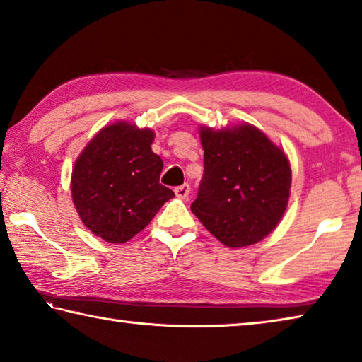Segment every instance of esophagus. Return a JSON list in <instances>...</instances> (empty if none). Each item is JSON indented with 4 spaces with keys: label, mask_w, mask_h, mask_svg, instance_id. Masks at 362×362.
<instances>
[{
    "label": "esophagus",
    "mask_w": 362,
    "mask_h": 362,
    "mask_svg": "<svg viewBox=\"0 0 362 362\" xmlns=\"http://www.w3.org/2000/svg\"><path fill=\"white\" fill-rule=\"evenodd\" d=\"M174 192H175V194H177V198L187 199L188 194H189V185H188V183H183V185L177 187V188L174 189Z\"/></svg>",
    "instance_id": "1"
}]
</instances>
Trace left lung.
Listing matches in <instances>:
<instances>
[{"mask_svg": "<svg viewBox=\"0 0 362 362\" xmlns=\"http://www.w3.org/2000/svg\"><path fill=\"white\" fill-rule=\"evenodd\" d=\"M204 174L192 212L228 247L262 241L283 218L291 193L287 156L255 126L199 129Z\"/></svg>", "mask_w": 362, "mask_h": 362, "instance_id": "1", "label": "left lung"}]
</instances>
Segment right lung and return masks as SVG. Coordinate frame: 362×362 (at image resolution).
Returning a JSON list of instances; mask_svg holds the SVG:
<instances>
[{
	"label": "right lung",
	"mask_w": 362,
	"mask_h": 362,
	"mask_svg": "<svg viewBox=\"0 0 362 362\" xmlns=\"http://www.w3.org/2000/svg\"><path fill=\"white\" fill-rule=\"evenodd\" d=\"M155 132L126 121L86 145L71 173V196L83 223L107 243L142 231L174 192L159 183L163 161L151 151Z\"/></svg>",
	"instance_id": "add662e5"
}]
</instances>
